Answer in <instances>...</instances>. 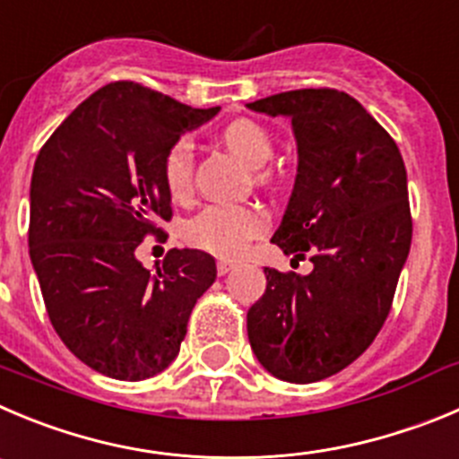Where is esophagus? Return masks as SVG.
Wrapping results in <instances>:
<instances>
[{"mask_svg":"<svg viewBox=\"0 0 459 459\" xmlns=\"http://www.w3.org/2000/svg\"><path fill=\"white\" fill-rule=\"evenodd\" d=\"M235 264L229 263V260H220V263H217V273H220V276H226V273H229Z\"/></svg>","mask_w":459,"mask_h":459,"instance_id":"34e87169","label":"esophagus"}]
</instances>
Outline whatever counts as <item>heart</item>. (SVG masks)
<instances>
[{
	"mask_svg": "<svg viewBox=\"0 0 459 459\" xmlns=\"http://www.w3.org/2000/svg\"><path fill=\"white\" fill-rule=\"evenodd\" d=\"M226 147L255 169V181L269 183L267 162L273 158V140L264 126L254 119H235L221 131ZM195 178V147L190 138H177L162 156V183L171 199L183 201L192 195ZM267 217L254 205H208L186 226L192 247L220 258H238L247 244L264 233Z\"/></svg>",
	"mask_w": 459,
	"mask_h": 459,
	"instance_id": "obj_1",
	"label": "heart"
}]
</instances>
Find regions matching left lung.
<instances>
[{"mask_svg": "<svg viewBox=\"0 0 459 459\" xmlns=\"http://www.w3.org/2000/svg\"><path fill=\"white\" fill-rule=\"evenodd\" d=\"M249 108L292 119L297 181L272 242L315 269L264 267L247 331L269 374L316 383L365 353L392 310L412 242L408 174L392 135L340 90H290Z\"/></svg>", "mask_w": 459, "mask_h": 459, "instance_id": "1", "label": "left lung"}]
</instances>
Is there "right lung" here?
<instances>
[{
	"label": "right lung",
	"instance_id": "1",
	"mask_svg": "<svg viewBox=\"0 0 459 459\" xmlns=\"http://www.w3.org/2000/svg\"><path fill=\"white\" fill-rule=\"evenodd\" d=\"M217 113L115 81L76 106L38 153L29 255L51 326L90 369L117 380L160 374L215 282L204 251H167L152 273L135 249L171 220L162 156Z\"/></svg>",
	"mask_w": 459,
	"mask_h": 459
}]
</instances>
